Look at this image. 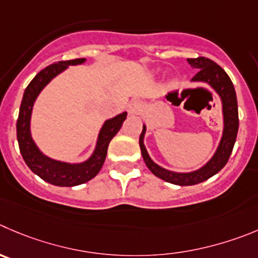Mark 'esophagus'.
I'll return each instance as SVG.
<instances>
[{
  "mask_svg": "<svg viewBox=\"0 0 258 258\" xmlns=\"http://www.w3.org/2000/svg\"><path fill=\"white\" fill-rule=\"evenodd\" d=\"M142 110V102L141 101H132L131 104H129V112L133 115L136 114H139V111Z\"/></svg>",
  "mask_w": 258,
  "mask_h": 258,
  "instance_id": "esophagus-1",
  "label": "esophagus"
}]
</instances>
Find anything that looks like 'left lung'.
<instances>
[{"instance_id": "left-lung-1", "label": "left lung", "mask_w": 258, "mask_h": 258, "mask_svg": "<svg viewBox=\"0 0 258 258\" xmlns=\"http://www.w3.org/2000/svg\"><path fill=\"white\" fill-rule=\"evenodd\" d=\"M187 62L191 67L198 70V73L194 76L191 81L192 82L208 83L210 87L214 88V91L219 95L220 100H222L224 127H223L222 139H220L219 146H218L214 156L203 167L192 171V172H173V171L166 170V168L154 163L149 157L148 152L144 147V134L147 131L146 125H143V131L139 137V146H141L142 156H143L147 167L157 177L162 178L166 182L178 186L196 185V183H200L203 181H207L208 178L219 172L229 159L235 143V138H237L238 125H239L237 95H235L234 86H233L232 81H230L229 76L225 73V71L217 63L213 62L212 59L205 57L188 58Z\"/></svg>"}]
</instances>
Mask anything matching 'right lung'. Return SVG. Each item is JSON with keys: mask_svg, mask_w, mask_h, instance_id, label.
I'll return each mask as SVG.
<instances>
[{"mask_svg": "<svg viewBox=\"0 0 258 258\" xmlns=\"http://www.w3.org/2000/svg\"><path fill=\"white\" fill-rule=\"evenodd\" d=\"M85 62L86 58H78V59L54 63V64L44 68L29 83L24 92L23 101L20 105L16 132L21 156H23L25 163L28 164V167L35 175H38L41 180L46 181L51 185L71 187V186L81 185V183H85L91 178H94L100 172L102 164H104L110 141L116 136L124 120L126 119V112H121L115 117L106 120L102 125L99 137H97L94 153L91 154L87 161L82 162V163H67V162L57 161V159L45 156L36 147L35 142L31 138L30 132L31 112H33V106L36 97L55 76L67 70L68 66L82 64Z\"/></svg>", "mask_w": 258, "mask_h": 258, "instance_id": "add662e5", "label": "right lung"}]
</instances>
